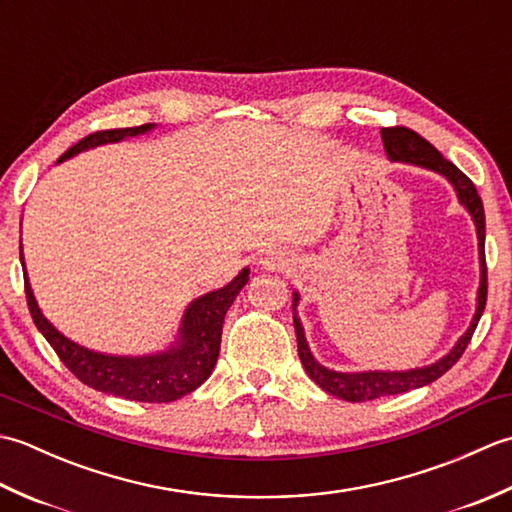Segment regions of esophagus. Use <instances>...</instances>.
I'll return each instance as SVG.
<instances>
[{
	"instance_id": "esophagus-1",
	"label": "esophagus",
	"mask_w": 512,
	"mask_h": 512,
	"mask_svg": "<svg viewBox=\"0 0 512 512\" xmlns=\"http://www.w3.org/2000/svg\"><path fill=\"white\" fill-rule=\"evenodd\" d=\"M262 264H264L266 268H277V266H281V264H279V259H275V257H266Z\"/></svg>"
}]
</instances>
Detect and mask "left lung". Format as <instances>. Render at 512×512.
Instances as JSON below:
<instances>
[{"label":"left lung","mask_w":512,"mask_h":512,"mask_svg":"<svg viewBox=\"0 0 512 512\" xmlns=\"http://www.w3.org/2000/svg\"><path fill=\"white\" fill-rule=\"evenodd\" d=\"M380 136H383L385 154L389 156L391 162H409V165L436 171L453 184L460 204L471 213L473 222H475L477 250H480V290H477V308H475L469 330L460 336V341L455 343L453 350L447 356H442L436 363L416 367V369H407V372H334V369L323 367L317 358L312 356L308 341H306V334H303V325L297 317L299 292H292V310H295L292 312V319H295L301 365L321 389H325L328 394L341 398V400H347V402H365V400H374L380 396L405 394V391H409V389L424 387V385L433 383V380H438L442 374H447L449 369L458 363V358L464 354L466 345L471 343V336H473L477 323H480L482 312H484L486 292H488L486 257H484L486 220H484L482 198L477 195L475 184L466 178L451 160L444 158L440 151L429 143V140H424L420 134L413 132V129L383 127L380 129Z\"/></svg>","instance_id":"obj_1"}]
</instances>
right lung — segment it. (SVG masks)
<instances>
[{"mask_svg": "<svg viewBox=\"0 0 512 512\" xmlns=\"http://www.w3.org/2000/svg\"><path fill=\"white\" fill-rule=\"evenodd\" d=\"M154 127V123H149L140 127L105 129V132L90 134L65 151L59 162L81 154L85 149L118 143V140L129 136L147 134ZM21 266H24V255H21ZM248 273L250 270L244 268L231 284L206 292V295L191 301L182 317L178 339L173 341L169 350L147 356H112L88 350V347L70 341L68 336H63L41 314L28 284V275L24 277V284L32 321H35L39 332L46 336V341L57 352L63 365L81 383L127 400L171 402L191 394L193 389H198L211 376L217 363V354H220L224 317L228 308L233 306L239 290L246 286Z\"/></svg>", "mask_w": 512, "mask_h": 512, "instance_id": "1", "label": "right lung"}]
</instances>
